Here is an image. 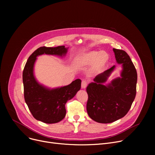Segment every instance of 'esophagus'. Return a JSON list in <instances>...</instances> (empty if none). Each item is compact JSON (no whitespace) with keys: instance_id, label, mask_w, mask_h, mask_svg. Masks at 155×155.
Instances as JSON below:
<instances>
[{"instance_id":"34e87169","label":"esophagus","mask_w":155,"mask_h":155,"mask_svg":"<svg viewBox=\"0 0 155 155\" xmlns=\"http://www.w3.org/2000/svg\"><path fill=\"white\" fill-rule=\"evenodd\" d=\"M81 86H82V88H85L87 87V82H86L85 80H82V85H81Z\"/></svg>"}]
</instances>
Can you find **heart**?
Here are the masks:
<instances>
[{
	"instance_id": "obj_1",
	"label": "heart",
	"mask_w": 155,
	"mask_h": 155,
	"mask_svg": "<svg viewBox=\"0 0 155 155\" xmlns=\"http://www.w3.org/2000/svg\"><path fill=\"white\" fill-rule=\"evenodd\" d=\"M109 58V54L105 51H93L80 56L78 61L84 64H91L95 63V67L98 68L106 63Z\"/></svg>"
}]
</instances>
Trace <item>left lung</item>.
I'll return each mask as SVG.
<instances>
[{"label":"left lung","mask_w":155,"mask_h":155,"mask_svg":"<svg viewBox=\"0 0 155 155\" xmlns=\"http://www.w3.org/2000/svg\"><path fill=\"white\" fill-rule=\"evenodd\" d=\"M116 61L123 64L121 77L113 80L108 85L107 80L115 66L95 77L87 87V113L92 119L100 123H110L126 115L136 94L137 71L127 53L113 49Z\"/></svg>","instance_id":"obj_1"}]
</instances>
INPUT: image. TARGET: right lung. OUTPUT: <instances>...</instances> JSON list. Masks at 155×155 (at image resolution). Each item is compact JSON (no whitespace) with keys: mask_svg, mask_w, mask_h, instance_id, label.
I'll use <instances>...</instances> for the list:
<instances>
[{"mask_svg":"<svg viewBox=\"0 0 155 155\" xmlns=\"http://www.w3.org/2000/svg\"><path fill=\"white\" fill-rule=\"evenodd\" d=\"M67 52L64 46L40 47L30 55L23 70L24 100L33 117L45 123L54 124L64 119L67 112L65 104L80 89L81 80L77 79L68 85L50 90L36 82L33 75L34 64L39 55L62 56Z\"/></svg>","mask_w":155,"mask_h":155,"instance_id":"obj_1","label":"right lung"}]
</instances>
